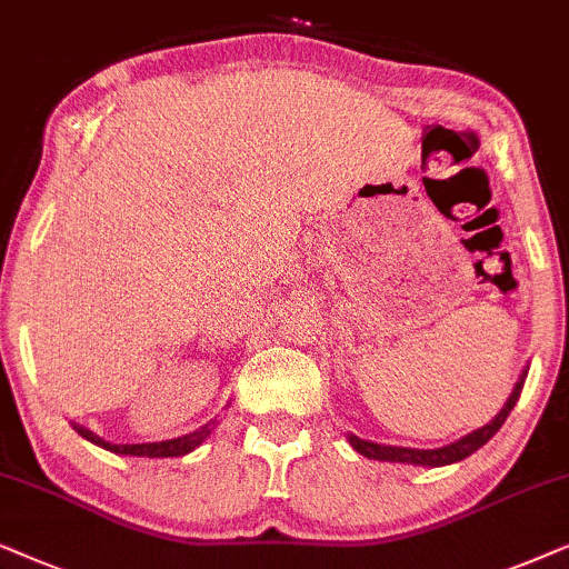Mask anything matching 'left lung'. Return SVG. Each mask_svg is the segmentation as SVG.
I'll return each mask as SVG.
<instances>
[{"label": "left lung", "mask_w": 569, "mask_h": 569, "mask_svg": "<svg viewBox=\"0 0 569 569\" xmlns=\"http://www.w3.org/2000/svg\"><path fill=\"white\" fill-rule=\"evenodd\" d=\"M522 382H526V375L520 377V382L515 385L512 396L507 398V403L502 411H499L495 419H491L487 427L471 431V435L458 439V442L448 445V448H437V450H411V448H392V445H377V442H369V439H359V437H348L351 439V448L356 452H361V456L372 458V460H390V463H413V466H448V463H456V460H463L471 456L481 448V445H487L491 437L497 435L499 427L507 421V416L518 403L520 398V390H522Z\"/></svg>", "instance_id": "obj_1"}]
</instances>
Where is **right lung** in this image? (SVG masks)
Segmentation results:
<instances>
[{"label": "right lung", "mask_w": 569, "mask_h": 569, "mask_svg": "<svg viewBox=\"0 0 569 569\" xmlns=\"http://www.w3.org/2000/svg\"><path fill=\"white\" fill-rule=\"evenodd\" d=\"M213 423V421H210ZM210 423H206L202 429L197 431H189L184 437H177V439H166V442H146V445H111L101 439L93 431H88L86 427H74L78 429L80 437L90 439V442L98 445V448L103 450H111L117 452V456H138V458H179V456H187V452H192L194 448H200L202 439L210 435Z\"/></svg>", "instance_id": "1"}]
</instances>
